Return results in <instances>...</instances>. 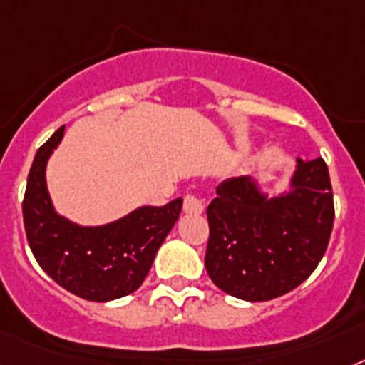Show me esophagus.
Returning a JSON list of instances; mask_svg holds the SVG:
<instances>
[{
	"instance_id": "esophagus-1",
	"label": "esophagus",
	"mask_w": 365,
	"mask_h": 365,
	"mask_svg": "<svg viewBox=\"0 0 365 365\" xmlns=\"http://www.w3.org/2000/svg\"><path fill=\"white\" fill-rule=\"evenodd\" d=\"M183 211L187 215H200L202 211H204V202L195 197V195H187V197L183 198Z\"/></svg>"
}]
</instances>
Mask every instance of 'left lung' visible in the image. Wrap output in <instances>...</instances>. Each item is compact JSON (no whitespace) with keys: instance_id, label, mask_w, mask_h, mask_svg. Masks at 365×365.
<instances>
[{"instance_id":"8db88e82","label":"left lung","mask_w":365,"mask_h":365,"mask_svg":"<svg viewBox=\"0 0 365 365\" xmlns=\"http://www.w3.org/2000/svg\"><path fill=\"white\" fill-rule=\"evenodd\" d=\"M206 271L219 289L241 301L286 295L323 258L334 225L329 168L297 158L287 187L269 195L252 176L217 189L207 206Z\"/></svg>"}]
</instances>
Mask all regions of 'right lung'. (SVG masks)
Returning a JSON list of instances; mask_svg holds the SVG:
<instances>
[{
	"instance_id": "right-lung-1",
	"label": "right lung",
	"mask_w": 365,
	"mask_h": 365,
	"mask_svg": "<svg viewBox=\"0 0 365 365\" xmlns=\"http://www.w3.org/2000/svg\"><path fill=\"white\" fill-rule=\"evenodd\" d=\"M64 137V125L36 150L24 197V225L42 271L73 295L107 302L145 282L155 252L182 213V198L167 206H139L106 225L83 226L51 202L46 167Z\"/></svg>"
}]
</instances>
